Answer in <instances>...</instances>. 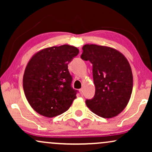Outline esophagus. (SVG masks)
I'll use <instances>...</instances> for the list:
<instances>
[{
	"label": "esophagus",
	"mask_w": 152,
	"mask_h": 152,
	"mask_svg": "<svg viewBox=\"0 0 152 152\" xmlns=\"http://www.w3.org/2000/svg\"><path fill=\"white\" fill-rule=\"evenodd\" d=\"M79 91H80V93L81 94V95H83V88H81V89H79Z\"/></svg>",
	"instance_id": "34e87169"
}]
</instances>
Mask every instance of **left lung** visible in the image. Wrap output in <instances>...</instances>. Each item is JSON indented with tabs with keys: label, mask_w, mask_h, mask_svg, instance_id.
Masks as SVG:
<instances>
[{
	"label": "left lung",
	"mask_w": 152,
	"mask_h": 152,
	"mask_svg": "<svg viewBox=\"0 0 152 152\" xmlns=\"http://www.w3.org/2000/svg\"><path fill=\"white\" fill-rule=\"evenodd\" d=\"M81 58L93 64L95 95L87 107L103 118L117 116L128 104L133 88L129 63L121 52L109 46L86 44Z\"/></svg>",
	"instance_id": "8db88e82"
}]
</instances>
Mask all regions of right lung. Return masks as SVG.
Segmentation results:
<instances>
[{"mask_svg":"<svg viewBox=\"0 0 152 152\" xmlns=\"http://www.w3.org/2000/svg\"><path fill=\"white\" fill-rule=\"evenodd\" d=\"M79 53L69 45L44 48L31 57L23 78L24 94L38 114L51 118L64 113L76 98L68 64Z\"/></svg>","mask_w":152,"mask_h":152,"instance_id":"right-lung-1","label":"right lung"}]
</instances>
